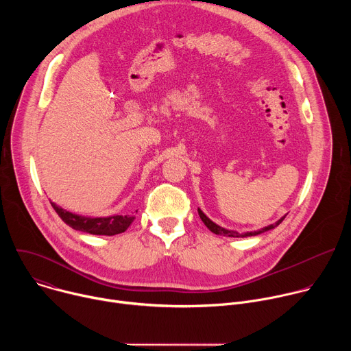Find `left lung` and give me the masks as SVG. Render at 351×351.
Segmentation results:
<instances>
[{
  "label": "left lung",
  "instance_id": "left-lung-1",
  "mask_svg": "<svg viewBox=\"0 0 351 351\" xmlns=\"http://www.w3.org/2000/svg\"><path fill=\"white\" fill-rule=\"evenodd\" d=\"M198 215H199V218H202V221L204 222V225L213 232V233H215V234H221V236H226V237H248V236H257V234H260V233H264V232H267V230H271V229H275L283 219H285V217H282L279 221H276L275 223H272V225H268V226H265V228H263V229H260V230H254V232H245V233H239V232H236V230H229V229H225V228H222V226H219V225H217L215 222H213L202 210L198 208Z\"/></svg>",
  "mask_w": 351,
  "mask_h": 351
}]
</instances>
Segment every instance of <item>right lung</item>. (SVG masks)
I'll use <instances>...</instances> for the list:
<instances>
[{
	"instance_id": "add662e5",
	"label": "right lung",
	"mask_w": 351,
	"mask_h": 351,
	"mask_svg": "<svg viewBox=\"0 0 351 351\" xmlns=\"http://www.w3.org/2000/svg\"><path fill=\"white\" fill-rule=\"evenodd\" d=\"M60 218L75 230L98 236H114L125 232L134 221L133 215H111V217H83L69 213L56 203H51Z\"/></svg>"
}]
</instances>
